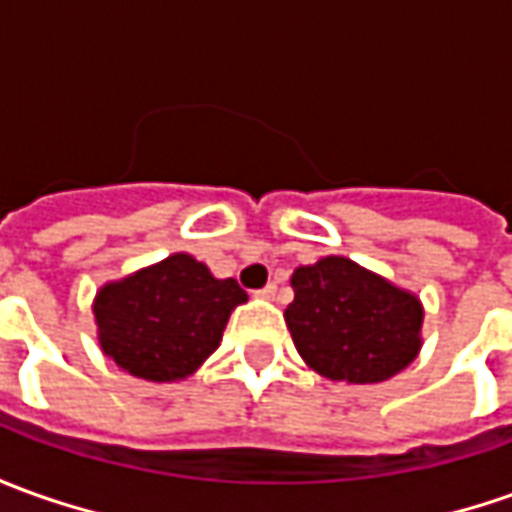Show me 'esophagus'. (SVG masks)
Returning a JSON list of instances; mask_svg holds the SVG:
<instances>
[{"mask_svg":"<svg viewBox=\"0 0 512 512\" xmlns=\"http://www.w3.org/2000/svg\"><path fill=\"white\" fill-rule=\"evenodd\" d=\"M257 297H260V300H274V297H277V285L269 283L266 288H260V291H257Z\"/></svg>","mask_w":512,"mask_h":512,"instance_id":"obj_1","label":"esophagus"}]
</instances>
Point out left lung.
Returning a JSON list of instances; mask_svg holds the SVG:
<instances>
[{"mask_svg": "<svg viewBox=\"0 0 512 512\" xmlns=\"http://www.w3.org/2000/svg\"><path fill=\"white\" fill-rule=\"evenodd\" d=\"M285 325L302 361L328 381L381 384L406 370L423 347V302L342 255L291 274Z\"/></svg>", "mask_w": 512, "mask_h": 512, "instance_id": "obj_1", "label": "left lung"}]
</instances>
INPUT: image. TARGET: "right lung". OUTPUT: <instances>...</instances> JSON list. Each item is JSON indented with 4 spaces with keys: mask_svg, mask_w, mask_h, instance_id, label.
<instances>
[{
    "mask_svg": "<svg viewBox=\"0 0 512 512\" xmlns=\"http://www.w3.org/2000/svg\"><path fill=\"white\" fill-rule=\"evenodd\" d=\"M249 300L238 280H218L187 252L100 285L92 302L97 342L134 378L173 384L218 350L229 314Z\"/></svg>",
    "mask_w": 512,
    "mask_h": 512,
    "instance_id": "right-lung-1",
    "label": "right lung"
}]
</instances>
